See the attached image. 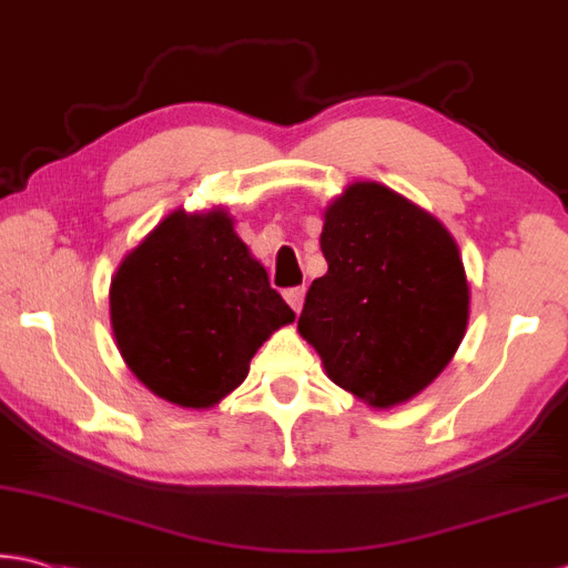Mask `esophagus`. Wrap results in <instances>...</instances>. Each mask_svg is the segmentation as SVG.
<instances>
[{
  "mask_svg": "<svg viewBox=\"0 0 568 568\" xmlns=\"http://www.w3.org/2000/svg\"><path fill=\"white\" fill-rule=\"evenodd\" d=\"M283 295H285L287 305H291V308H293L295 313H301V308H303V298H305V285L287 287V291H285Z\"/></svg>",
  "mask_w": 568,
  "mask_h": 568,
  "instance_id": "1",
  "label": "esophagus"
}]
</instances>
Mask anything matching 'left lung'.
Segmentation results:
<instances>
[{
  "label": "left lung",
  "mask_w": 568,
  "mask_h": 568,
  "mask_svg": "<svg viewBox=\"0 0 568 568\" xmlns=\"http://www.w3.org/2000/svg\"><path fill=\"white\" fill-rule=\"evenodd\" d=\"M328 273L311 283L298 318L333 382L372 407L412 399L449 364L465 336V267L449 232L374 182L326 210Z\"/></svg>",
  "instance_id": "left-lung-1"
}]
</instances>
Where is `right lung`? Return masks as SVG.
<instances>
[{"label": "right lung", "mask_w": 568, "mask_h": 568, "mask_svg": "<svg viewBox=\"0 0 568 568\" xmlns=\"http://www.w3.org/2000/svg\"><path fill=\"white\" fill-rule=\"evenodd\" d=\"M295 318L224 212H174L123 260L111 323L139 379L182 407H212L242 384L270 333Z\"/></svg>", "instance_id": "right-lung-1"}]
</instances>
